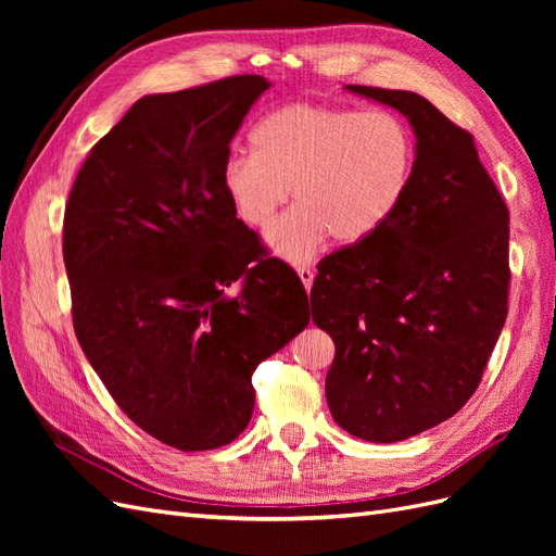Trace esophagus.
<instances>
[{"mask_svg": "<svg viewBox=\"0 0 556 556\" xmlns=\"http://www.w3.org/2000/svg\"><path fill=\"white\" fill-rule=\"evenodd\" d=\"M296 274H299L301 282H304V288H306V290H311V288H313V280H315L313 268H308V266H299V268H296Z\"/></svg>", "mask_w": 556, "mask_h": 556, "instance_id": "34e87169", "label": "esophagus"}]
</instances>
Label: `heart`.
<instances>
[{
  "label": "heart",
  "instance_id": "1",
  "mask_svg": "<svg viewBox=\"0 0 556 556\" xmlns=\"http://www.w3.org/2000/svg\"><path fill=\"white\" fill-rule=\"evenodd\" d=\"M252 155H231L223 190L239 220L266 229L294 192L296 206L268 229L266 248L290 264L313 260L331 237L371 239L406 199L417 141L399 115L294 102L264 115Z\"/></svg>",
  "mask_w": 556,
  "mask_h": 556
}]
</instances>
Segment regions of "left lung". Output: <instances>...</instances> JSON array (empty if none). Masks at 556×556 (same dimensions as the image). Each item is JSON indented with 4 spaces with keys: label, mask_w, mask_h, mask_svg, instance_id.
I'll return each mask as SVG.
<instances>
[{
    "label": "left lung",
    "mask_w": 556,
    "mask_h": 556,
    "mask_svg": "<svg viewBox=\"0 0 556 556\" xmlns=\"http://www.w3.org/2000/svg\"><path fill=\"white\" fill-rule=\"evenodd\" d=\"M396 109L417 162L396 215L319 262L313 323L336 345L325 392L336 425L396 443L476 392L508 315V223L473 137L408 90L345 86Z\"/></svg>",
    "instance_id": "obj_1"
}]
</instances>
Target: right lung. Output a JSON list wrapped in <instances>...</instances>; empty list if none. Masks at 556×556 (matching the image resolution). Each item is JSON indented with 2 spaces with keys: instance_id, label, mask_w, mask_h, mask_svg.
<instances>
[{
  "instance_id": "right-lung-1",
  "label": "right lung",
  "mask_w": 556,
  "mask_h": 556,
  "mask_svg": "<svg viewBox=\"0 0 556 556\" xmlns=\"http://www.w3.org/2000/svg\"><path fill=\"white\" fill-rule=\"evenodd\" d=\"M264 76L146 94L80 166L64 211L74 329L117 406L182 452L248 427L252 374L311 323L292 268L260 260L223 190ZM242 280V292L228 288Z\"/></svg>"
}]
</instances>
